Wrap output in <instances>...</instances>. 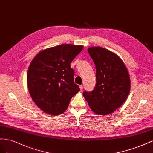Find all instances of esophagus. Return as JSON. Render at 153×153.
<instances>
[{"label": "esophagus", "mask_w": 153, "mask_h": 153, "mask_svg": "<svg viewBox=\"0 0 153 153\" xmlns=\"http://www.w3.org/2000/svg\"><path fill=\"white\" fill-rule=\"evenodd\" d=\"M79 88H80V90L82 91V89H83V85H79Z\"/></svg>", "instance_id": "1"}]
</instances>
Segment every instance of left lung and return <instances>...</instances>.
Masks as SVG:
<instances>
[{"instance_id":"left-lung-1","label":"left lung","mask_w":153,"mask_h":153,"mask_svg":"<svg viewBox=\"0 0 153 153\" xmlns=\"http://www.w3.org/2000/svg\"><path fill=\"white\" fill-rule=\"evenodd\" d=\"M88 52L96 68V85L83 96L96 114L107 115L114 112L125 102L129 94V72L116 54L101 47H91Z\"/></svg>"}]
</instances>
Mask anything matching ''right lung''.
<instances>
[{
    "label": "right lung",
    "mask_w": 153,
    "mask_h": 153,
    "mask_svg": "<svg viewBox=\"0 0 153 153\" xmlns=\"http://www.w3.org/2000/svg\"><path fill=\"white\" fill-rule=\"evenodd\" d=\"M82 45L62 44L40 51L28 68L29 92L36 106L45 113L59 115L67 110L74 95L79 91L74 83L71 63Z\"/></svg>",
    "instance_id": "1"
}]
</instances>
